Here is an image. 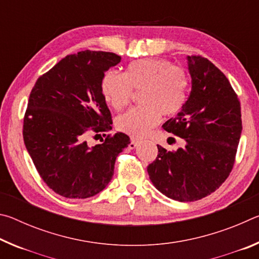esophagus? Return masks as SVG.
Masks as SVG:
<instances>
[{"mask_svg":"<svg viewBox=\"0 0 259 259\" xmlns=\"http://www.w3.org/2000/svg\"><path fill=\"white\" fill-rule=\"evenodd\" d=\"M138 145V140L137 139H131L130 144H129V148L130 150H134V148Z\"/></svg>","mask_w":259,"mask_h":259,"instance_id":"34e87169","label":"esophagus"}]
</instances>
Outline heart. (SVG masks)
<instances>
[{
	"mask_svg": "<svg viewBox=\"0 0 259 259\" xmlns=\"http://www.w3.org/2000/svg\"><path fill=\"white\" fill-rule=\"evenodd\" d=\"M188 78L183 68L168 60L145 58L131 61L123 74L108 71L100 82V91L109 106L121 111L130 103L133 90L139 93L142 105L129 109L116 120L117 129L133 137H143L161 119L181 111L185 104Z\"/></svg>",
	"mask_w": 259,
	"mask_h": 259,
	"instance_id": "heart-1",
	"label": "heart"
}]
</instances>
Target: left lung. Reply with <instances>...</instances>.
Segmentation results:
<instances>
[{"label":"left lung","mask_w":259,"mask_h":259,"mask_svg":"<svg viewBox=\"0 0 259 259\" xmlns=\"http://www.w3.org/2000/svg\"><path fill=\"white\" fill-rule=\"evenodd\" d=\"M187 63L190 97L162 125L184 146L174 152L157 145V157L147 166L156 190L181 202L202 199L226 181L242 131L240 100L224 73L202 56H188Z\"/></svg>","instance_id":"8db88e82"}]
</instances>
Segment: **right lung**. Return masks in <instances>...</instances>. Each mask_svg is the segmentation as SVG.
Wrapping results in <instances>:
<instances>
[{
    "label": "right lung",
    "mask_w": 259,
    "mask_h": 259,
    "mask_svg": "<svg viewBox=\"0 0 259 259\" xmlns=\"http://www.w3.org/2000/svg\"><path fill=\"white\" fill-rule=\"evenodd\" d=\"M120 60L104 51L68 55L38 77L30 91L24 143L43 182L64 198L87 199L103 191L116 156L130 144L122 133L106 135L113 121L100 91L104 74ZM100 133L105 139L98 146L86 143L90 134Z\"/></svg>",
    "instance_id": "right-lung-1"
}]
</instances>
